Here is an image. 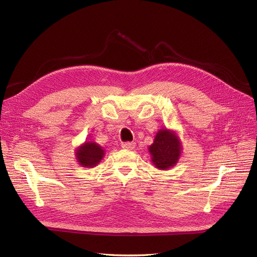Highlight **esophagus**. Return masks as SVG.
I'll list each match as a JSON object with an SVG mask.
<instances>
[{
  "instance_id": "esophagus-1",
  "label": "esophagus",
  "mask_w": 257,
  "mask_h": 257,
  "mask_svg": "<svg viewBox=\"0 0 257 257\" xmlns=\"http://www.w3.org/2000/svg\"><path fill=\"white\" fill-rule=\"evenodd\" d=\"M121 147L123 148V149H126V150H133L134 148L136 147V144L135 143H123L121 145Z\"/></svg>"
}]
</instances>
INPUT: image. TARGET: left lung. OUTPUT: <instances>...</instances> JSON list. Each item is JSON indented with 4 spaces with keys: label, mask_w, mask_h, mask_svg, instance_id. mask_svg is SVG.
Instances as JSON below:
<instances>
[{
    "label": "left lung",
    "mask_w": 257,
    "mask_h": 257,
    "mask_svg": "<svg viewBox=\"0 0 257 257\" xmlns=\"http://www.w3.org/2000/svg\"><path fill=\"white\" fill-rule=\"evenodd\" d=\"M155 168L168 170L174 167L182 154V144L177 132L163 127L158 131L153 144L148 148Z\"/></svg>",
    "instance_id": "8db88e82"
}]
</instances>
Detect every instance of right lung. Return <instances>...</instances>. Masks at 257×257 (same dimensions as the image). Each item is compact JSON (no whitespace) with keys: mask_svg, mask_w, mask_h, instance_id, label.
<instances>
[{"mask_svg":"<svg viewBox=\"0 0 257 257\" xmlns=\"http://www.w3.org/2000/svg\"><path fill=\"white\" fill-rule=\"evenodd\" d=\"M105 150L95 142L85 141L82 145L76 148L75 157L78 164L85 168L95 167L103 160Z\"/></svg>","mask_w":257,"mask_h":257,"instance_id":"1","label":"right lung"}]
</instances>
